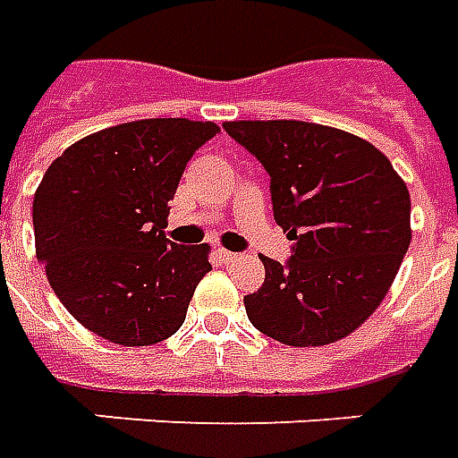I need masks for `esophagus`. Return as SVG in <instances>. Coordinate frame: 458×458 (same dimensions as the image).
Masks as SVG:
<instances>
[{"instance_id": "1", "label": "esophagus", "mask_w": 458, "mask_h": 458, "mask_svg": "<svg viewBox=\"0 0 458 458\" xmlns=\"http://www.w3.org/2000/svg\"><path fill=\"white\" fill-rule=\"evenodd\" d=\"M216 256L222 259L224 264H232V261L239 259V254H234V251H226V249H216Z\"/></svg>"}]
</instances>
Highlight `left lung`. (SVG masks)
<instances>
[{"label":"left lung","instance_id":"obj_1","mask_svg":"<svg viewBox=\"0 0 458 458\" xmlns=\"http://www.w3.org/2000/svg\"><path fill=\"white\" fill-rule=\"evenodd\" d=\"M271 177L291 259L261 256L244 308L256 330L293 348L350 335L387 296L410 249V192L382 152L352 132L301 120L224 123Z\"/></svg>","mask_w":458,"mask_h":458}]
</instances>
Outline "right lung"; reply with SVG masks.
Segmentation results:
<instances>
[{"instance_id":"right-lung-1","label":"right lung","mask_w":458,"mask_h":458,"mask_svg":"<svg viewBox=\"0 0 458 458\" xmlns=\"http://www.w3.org/2000/svg\"><path fill=\"white\" fill-rule=\"evenodd\" d=\"M219 128L187 118L123 123L73 142L34 194L37 259L81 326L115 345L174 335L209 246L165 236L187 162Z\"/></svg>"}]
</instances>
